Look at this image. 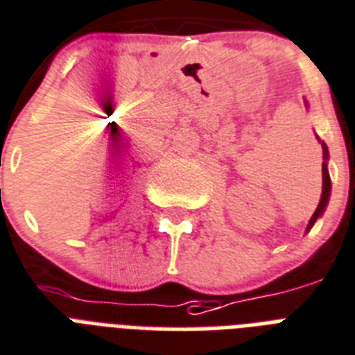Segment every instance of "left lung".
Here are the masks:
<instances>
[{
	"label": "left lung",
	"mask_w": 355,
	"mask_h": 355,
	"mask_svg": "<svg viewBox=\"0 0 355 355\" xmlns=\"http://www.w3.org/2000/svg\"><path fill=\"white\" fill-rule=\"evenodd\" d=\"M306 105H307V101H306ZM318 142L322 144V194H320V202H318L317 209H315V213H313L311 220H309V224H307L306 232H309V230L313 227V224H315V222L324 215V211H326V207H328L329 194H331V180H329V172H328V159H329L328 146H326L320 139H318Z\"/></svg>",
	"instance_id": "1"
}]
</instances>
